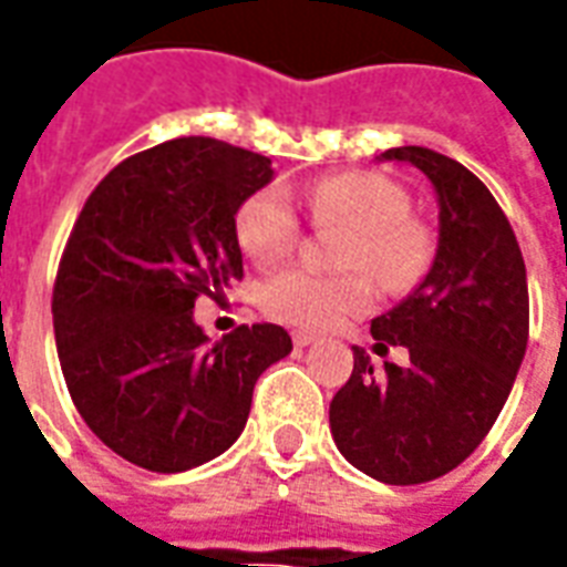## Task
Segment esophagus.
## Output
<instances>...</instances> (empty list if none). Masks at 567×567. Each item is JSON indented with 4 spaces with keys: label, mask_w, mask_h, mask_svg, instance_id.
Segmentation results:
<instances>
[{
    "label": "esophagus",
    "mask_w": 567,
    "mask_h": 567,
    "mask_svg": "<svg viewBox=\"0 0 567 567\" xmlns=\"http://www.w3.org/2000/svg\"><path fill=\"white\" fill-rule=\"evenodd\" d=\"M316 343V333H307V331H297L295 333V346L297 349H307V346Z\"/></svg>",
    "instance_id": "34e87169"
}]
</instances>
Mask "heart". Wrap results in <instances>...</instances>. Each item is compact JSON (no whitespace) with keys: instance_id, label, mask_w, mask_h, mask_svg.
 Instances as JSON below:
<instances>
[{"instance_id":"heart-1","label":"heart","mask_w":567,"mask_h":567,"mask_svg":"<svg viewBox=\"0 0 567 567\" xmlns=\"http://www.w3.org/2000/svg\"><path fill=\"white\" fill-rule=\"evenodd\" d=\"M309 218L349 230L340 251L346 270H368L382 288L404 291L431 264V236L410 221V197L392 178L377 173H337L303 190ZM236 243L251 264L270 267L297 239V218L279 187H264L243 199L234 218ZM260 307L272 319L297 328H333L370 307L373 288L364 276H316L282 270L260 285Z\"/></svg>"}]
</instances>
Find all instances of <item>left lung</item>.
<instances>
[{
	"label": "left lung",
	"mask_w": 567,
	"mask_h": 567,
	"mask_svg": "<svg viewBox=\"0 0 567 567\" xmlns=\"http://www.w3.org/2000/svg\"><path fill=\"white\" fill-rule=\"evenodd\" d=\"M377 161L425 175L437 197V248L422 282L370 321L377 352L404 346L406 364L355 370L331 401L337 450L389 486L450 474L483 443L528 343V282L519 243L488 187L446 154L404 145Z\"/></svg>",
	"instance_id": "left-lung-1"
}]
</instances>
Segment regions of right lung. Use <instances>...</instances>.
Instances as JSON below:
<instances>
[{
    "label": "right lung",
    "mask_w": 567,
    "mask_h": 567,
    "mask_svg": "<svg viewBox=\"0 0 567 567\" xmlns=\"http://www.w3.org/2000/svg\"><path fill=\"white\" fill-rule=\"evenodd\" d=\"M272 182L270 157L178 136L117 163L72 227L54 285L69 394L105 446L182 474L236 443L264 370L291 352L279 324L212 343L194 300L243 279L234 218Z\"/></svg>",
    "instance_id": "add662e5"
}]
</instances>
